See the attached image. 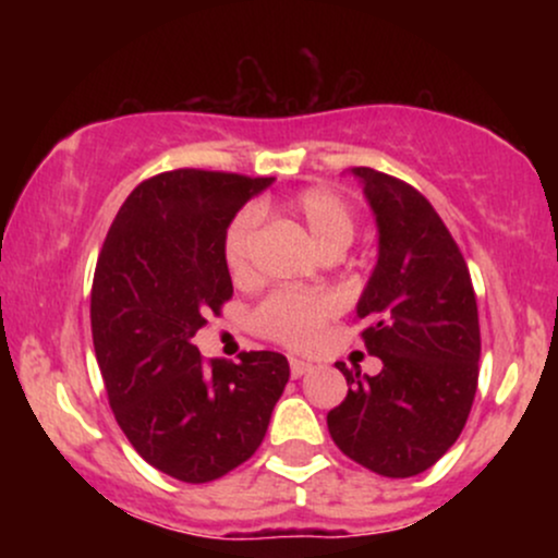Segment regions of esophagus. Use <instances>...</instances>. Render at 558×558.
<instances>
[{
  "instance_id": "34e87169",
  "label": "esophagus",
  "mask_w": 558,
  "mask_h": 558,
  "mask_svg": "<svg viewBox=\"0 0 558 558\" xmlns=\"http://www.w3.org/2000/svg\"><path fill=\"white\" fill-rule=\"evenodd\" d=\"M288 364H291V377H301V375H306L312 369V364L304 362V360H291Z\"/></svg>"
}]
</instances>
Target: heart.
Listing matches in <instances>:
<instances>
[{
  "label": "heart",
  "instance_id": "obj_1",
  "mask_svg": "<svg viewBox=\"0 0 558 558\" xmlns=\"http://www.w3.org/2000/svg\"><path fill=\"white\" fill-rule=\"evenodd\" d=\"M286 213L306 230L310 241L323 257H338L356 233L354 209L338 191L328 185H312L299 191L286 204ZM257 228V213L241 209L222 233V262L233 278H246L252 267V243ZM336 312L332 299L319 291H275L254 306L252 330L267 341L283 343L288 349H304L317 338L323 325Z\"/></svg>",
  "mask_w": 558,
  "mask_h": 558
}]
</instances>
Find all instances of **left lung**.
<instances>
[{
	"instance_id": "8db88e82",
	"label": "left lung",
	"mask_w": 558,
	"mask_h": 558,
	"mask_svg": "<svg viewBox=\"0 0 558 558\" xmlns=\"http://www.w3.org/2000/svg\"><path fill=\"white\" fill-rule=\"evenodd\" d=\"M351 172L380 230L356 319L383 369L369 377L336 364L349 393L328 412V430L356 464L383 477H414L457 444L475 401V288L446 222L414 185L373 168Z\"/></svg>"
}]
</instances>
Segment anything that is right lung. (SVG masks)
I'll use <instances>...</instances> for the list:
<instances>
[{"instance_id": "right-lung-1", "label": "right lung", "mask_w": 558, "mask_h": 558, "mask_svg": "<svg viewBox=\"0 0 558 558\" xmlns=\"http://www.w3.org/2000/svg\"><path fill=\"white\" fill-rule=\"evenodd\" d=\"M272 178L181 168L146 178L110 226L92 286V336L107 399L141 457L183 483H213L265 438L288 360H204L207 317L233 296L222 233Z\"/></svg>"}]
</instances>
